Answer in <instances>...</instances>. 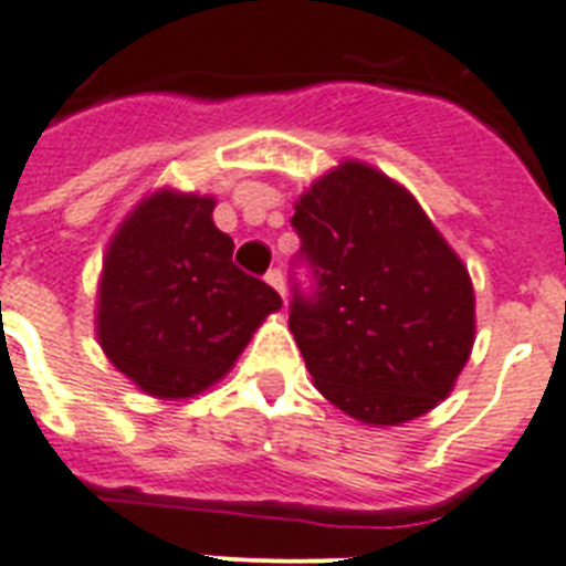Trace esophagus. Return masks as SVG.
I'll list each match as a JSON object with an SVG mask.
<instances>
[{"label":"esophagus","instance_id":"1","mask_svg":"<svg viewBox=\"0 0 566 566\" xmlns=\"http://www.w3.org/2000/svg\"><path fill=\"white\" fill-rule=\"evenodd\" d=\"M266 283L274 289V292L280 294V297L286 300V283H283V272H280V269H269Z\"/></svg>","mask_w":566,"mask_h":566}]
</instances>
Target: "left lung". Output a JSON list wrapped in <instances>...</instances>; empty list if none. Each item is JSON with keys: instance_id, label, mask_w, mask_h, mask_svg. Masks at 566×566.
<instances>
[{"instance_id": "obj_1", "label": "left lung", "mask_w": 566, "mask_h": 566, "mask_svg": "<svg viewBox=\"0 0 566 566\" xmlns=\"http://www.w3.org/2000/svg\"><path fill=\"white\" fill-rule=\"evenodd\" d=\"M292 227L314 292L294 286L289 328L314 388L374 428L437 408L476 339V297L417 198L343 161L300 195Z\"/></svg>"}]
</instances>
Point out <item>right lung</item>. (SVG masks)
Segmentation results:
<instances>
[{"label": "right lung", "instance_id": "obj_1", "mask_svg": "<svg viewBox=\"0 0 566 566\" xmlns=\"http://www.w3.org/2000/svg\"><path fill=\"white\" fill-rule=\"evenodd\" d=\"M214 198L155 189L115 229L98 280L96 337L109 363L155 399H187L223 379L283 306L232 263Z\"/></svg>", "mask_w": 566, "mask_h": 566}]
</instances>
